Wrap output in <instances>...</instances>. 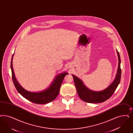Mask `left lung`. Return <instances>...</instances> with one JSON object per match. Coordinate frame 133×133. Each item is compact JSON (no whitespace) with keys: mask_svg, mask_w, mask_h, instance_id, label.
Here are the masks:
<instances>
[{"mask_svg":"<svg viewBox=\"0 0 133 133\" xmlns=\"http://www.w3.org/2000/svg\"><path fill=\"white\" fill-rule=\"evenodd\" d=\"M116 52L118 57V66L117 74L113 82L105 89L100 91H95L90 90L84 85L79 78L72 75L78 95L83 101L89 103H102L109 99L114 94L120 83L121 76L120 57L117 50Z\"/></svg>","mask_w":133,"mask_h":133,"instance_id":"obj_1","label":"left lung"}]
</instances>
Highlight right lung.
<instances>
[{
	"mask_svg": "<svg viewBox=\"0 0 133 133\" xmlns=\"http://www.w3.org/2000/svg\"><path fill=\"white\" fill-rule=\"evenodd\" d=\"M14 55V54L12 57L11 69L12 71V79L14 85L18 93L28 100L38 104H44L54 101L59 94L60 87L64 79V77L68 73L65 72L58 74L57 76H56L54 80L50 84V85L44 90L35 92L28 91L24 89L19 84L15 77L12 64Z\"/></svg>",
	"mask_w": 133,
	"mask_h": 133,
	"instance_id": "right-lung-1",
	"label": "right lung"
}]
</instances>
